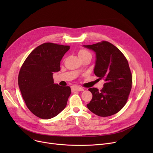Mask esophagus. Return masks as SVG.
I'll return each mask as SVG.
<instances>
[{"label":"esophagus","mask_w":153,"mask_h":153,"mask_svg":"<svg viewBox=\"0 0 153 153\" xmlns=\"http://www.w3.org/2000/svg\"><path fill=\"white\" fill-rule=\"evenodd\" d=\"M84 89L79 86H76V85H74L72 86V91H83Z\"/></svg>","instance_id":"obj_1"}]
</instances>
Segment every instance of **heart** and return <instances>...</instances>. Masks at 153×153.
<instances>
[{"instance_id": "obj_1", "label": "heart", "mask_w": 153, "mask_h": 153, "mask_svg": "<svg viewBox=\"0 0 153 153\" xmlns=\"http://www.w3.org/2000/svg\"><path fill=\"white\" fill-rule=\"evenodd\" d=\"M78 55H79V58H82V57H84V56H91V53L89 51H87V50H85L84 49L80 50L78 53Z\"/></svg>"}]
</instances>
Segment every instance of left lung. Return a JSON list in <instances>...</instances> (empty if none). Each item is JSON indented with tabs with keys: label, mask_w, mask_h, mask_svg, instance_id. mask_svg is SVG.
Returning a JSON list of instances; mask_svg holds the SVG:
<instances>
[{
	"label": "left lung",
	"mask_w": 153,
	"mask_h": 153,
	"mask_svg": "<svg viewBox=\"0 0 153 153\" xmlns=\"http://www.w3.org/2000/svg\"><path fill=\"white\" fill-rule=\"evenodd\" d=\"M83 46L95 52L94 74L105 81L100 91L94 87L89 89L92 99L87 107L100 117L113 115L125 106L131 89L132 76L128 61L108 42Z\"/></svg>",
	"instance_id": "obj_1"
}]
</instances>
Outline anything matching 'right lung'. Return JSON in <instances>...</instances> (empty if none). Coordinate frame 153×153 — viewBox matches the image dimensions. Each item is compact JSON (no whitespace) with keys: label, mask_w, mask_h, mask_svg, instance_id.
<instances>
[{"label":"right lung","mask_w":153,"mask_h":153,"mask_svg":"<svg viewBox=\"0 0 153 153\" xmlns=\"http://www.w3.org/2000/svg\"><path fill=\"white\" fill-rule=\"evenodd\" d=\"M69 46L45 43L36 47L24 61L18 83L26 105L36 117L50 119L67 105L71 90L54 83L53 74L60 71V62Z\"/></svg>","instance_id":"1"}]
</instances>
